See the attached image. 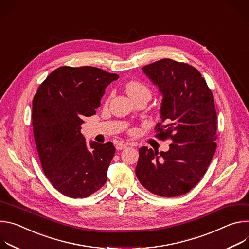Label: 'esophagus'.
I'll list each match as a JSON object with an SVG mask.
<instances>
[{"label": "esophagus", "mask_w": 249, "mask_h": 249, "mask_svg": "<svg viewBox=\"0 0 249 249\" xmlns=\"http://www.w3.org/2000/svg\"><path fill=\"white\" fill-rule=\"evenodd\" d=\"M126 147H127V143H124V142H120L116 144L117 150H122V149H124Z\"/></svg>", "instance_id": "esophagus-1"}]
</instances>
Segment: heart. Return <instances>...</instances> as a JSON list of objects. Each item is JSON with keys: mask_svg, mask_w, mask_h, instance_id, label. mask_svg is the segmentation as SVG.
<instances>
[{"mask_svg": "<svg viewBox=\"0 0 249 249\" xmlns=\"http://www.w3.org/2000/svg\"><path fill=\"white\" fill-rule=\"evenodd\" d=\"M125 91L131 99L151 98V90L145 83L139 80H129L125 84Z\"/></svg>", "mask_w": 249, "mask_h": 249, "instance_id": "b5f03b06", "label": "heart"}]
</instances>
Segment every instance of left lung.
I'll return each instance as SVG.
<instances>
[{"label": "left lung", "instance_id": "1", "mask_svg": "<svg viewBox=\"0 0 249 249\" xmlns=\"http://www.w3.org/2000/svg\"><path fill=\"white\" fill-rule=\"evenodd\" d=\"M163 95L155 136L171 140L167 152L140 148L135 174L152 194L184 195L205 175L215 152L216 112L211 89L188 63L161 59L142 67Z\"/></svg>", "mask_w": 249, "mask_h": 249}]
</instances>
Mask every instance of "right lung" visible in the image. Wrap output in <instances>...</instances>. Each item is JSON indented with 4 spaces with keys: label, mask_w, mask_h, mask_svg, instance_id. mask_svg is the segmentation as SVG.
<instances>
[{
    "label": "right lung",
    "mask_w": 249,
    "mask_h": 249,
    "mask_svg": "<svg viewBox=\"0 0 249 249\" xmlns=\"http://www.w3.org/2000/svg\"><path fill=\"white\" fill-rule=\"evenodd\" d=\"M118 74L92 66H62L39 85L33 101V127L45 176L61 194L87 198L107 181L116 148L108 142L88 149L81 124L96 114L105 89Z\"/></svg>",
    "instance_id": "right-lung-1"
}]
</instances>
